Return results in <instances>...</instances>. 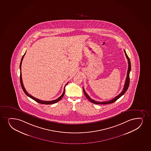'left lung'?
I'll return each instance as SVG.
<instances>
[{
	"mask_svg": "<svg viewBox=\"0 0 151 151\" xmlns=\"http://www.w3.org/2000/svg\"><path fill=\"white\" fill-rule=\"evenodd\" d=\"M124 52H125V55H126V58L127 59L128 68L127 72V77H126L125 82V84H124V88H123V91H122V92H121L120 93L119 95L116 96L115 98H114V99H111V100H110V101L100 102V101H94L93 99H91L89 96L86 93L85 90H84V89L83 88V92L84 94H85V96H86L87 99H88L89 101H91V103L95 104H101V105H105V104H112V103H114L115 101H116L117 99H119V98H120L121 96H122L126 92V91H127V90L128 89V88L129 87V74L130 70H131V63H130V60L129 58L128 57L127 55L126 54L125 51H124Z\"/></svg>",
	"mask_w": 151,
	"mask_h": 151,
	"instance_id": "1",
	"label": "left lung"
}]
</instances>
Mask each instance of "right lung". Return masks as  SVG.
Here are the masks:
<instances>
[{"mask_svg":"<svg viewBox=\"0 0 151 151\" xmlns=\"http://www.w3.org/2000/svg\"><path fill=\"white\" fill-rule=\"evenodd\" d=\"M25 53H26V52H25V54L23 56V57H22V58L21 59V63H20V71H21L22 63V60H23L24 57L25 56ZM20 83H21V85L22 88V89H23L24 92H25V94H26L27 96H28L29 97H30V98H31L32 99L34 100L35 101H37V102H38V103H40V104H45V105H50V104H55V103H57V102H58V101H60V99H62L63 98V97L64 96V94H65V86H66V85H67L68 83V82L66 84V85L65 86V87H64V91H63V92L62 94V95H61V96H60L59 98H58L57 99H55V100H53V101H42V100H40V99H36V98H35V97H34V96H31L30 94H29L27 92V91H26L25 87H24V86L23 81H22L21 72H20Z\"/></svg>","mask_w":151,"mask_h":151,"instance_id":"obj_1","label":"right lung"}]
</instances>
